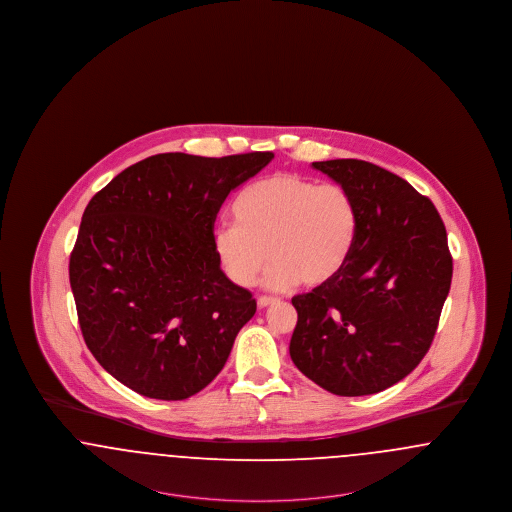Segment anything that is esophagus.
Listing matches in <instances>:
<instances>
[{
	"label": "esophagus",
	"mask_w": 512,
	"mask_h": 512,
	"mask_svg": "<svg viewBox=\"0 0 512 512\" xmlns=\"http://www.w3.org/2000/svg\"><path fill=\"white\" fill-rule=\"evenodd\" d=\"M257 303H259L261 309H265V307H270V305L278 303V299H276V297H268V295H261V297L257 299Z\"/></svg>",
	"instance_id": "esophagus-1"
}]
</instances>
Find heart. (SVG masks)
Returning <instances> with one entry per match:
<instances>
[{"label":"heart","mask_w":512,"mask_h":512,"mask_svg":"<svg viewBox=\"0 0 512 512\" xmlns=\"http://www.w3.org/2000/svg\"><path fill=\"white\" fill-rule=\"evenodd\" d=\"M236 224H220L213 249L220 268L240 288H251L268 259L265 286L290 290L330 282L357 240L355 197L340 184H318L299 174H270L236 197Z\"/></svg>","instance_id":"1"}]
</instances>
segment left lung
Masks as SVG:
<instances>
[{"mask_svg":"<svg viewBox=\"0 0 512 512\" xmlns=\"http://www.w3.org/2000/svg\"><path fill=\"white\" fill-rule=\"evenodd\" d=\"M355 197L359 228L340 272L295 295L290 355L334 395L384 391L428 353L451 288L453 259L434 203L378 165L313 163Z\"/></svg>","mask_w":512,"mask_h":512,"instance_id":"left-lung-1","label":"left lung"}]
</instances>
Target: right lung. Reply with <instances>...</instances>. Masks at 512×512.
Listing matches in <instances>:
<instances>
[{
  "instance_id": "add662e5",
  "label": "right lung",
  "mask_w": 512,
  "mask_h": 512,
  "mask_svg": "<svg viewBox=\"0 0 512 512\" xmlns=\"http://www.w3.org/2000/svg\"><path fill=\"white\" fill-rule=\"evenodd\" d=\"M272 157L159 153L90 199L69 278L88 349L126 388L180 401L222 370L257 303L220 270L215 220Z\"/></svg>"
}]
</instances>
